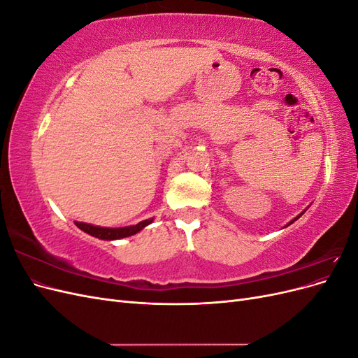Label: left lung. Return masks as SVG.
<instances>
[{"instance_id":"obj_1","label":"left lung","mask_w":358,"mask_h":358,"mask_svg":"<svg viewBox=\"0 0 358 358\" xmlns=\"http://www.w3.org/2000/svg\"><path fill=\"white\" fill-rule=\"evenodd\" d=\"M303 212H305V210H303ZM303 212H301V213H300V215H297V216H296V218H294V220H291V221H289V222H288V224H287V225H291V224H292V222H294V221H297V220H299V218H300V216H301V215H303Z\"/></svg>"}]
</instances>
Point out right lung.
Returning <instances> with one entry per match:
<instances>
[{
	"label": "right lung",
	"mask_w": 358,
	"mask_h": 358,
	"mask_svg": "<svg viewBox=\"0 0 358 358\" xmlns=\"http://www.w3.org/2000/svg\"><path fill=\"white\" fill-rule=\"evenodd\" d=\"M154 218L145 220L142 222H138L136 225H128V227H117V229H110V227H99V225H92V224H86V222H79L74 221V224L79 227L82 231L86 234L94 236L96 239L101 241H117V239H124V237H129L138 231H142L145 227L149 224H152Z\"/></svg>",
	"instance_id": "obj_1"
}]
</instances>
